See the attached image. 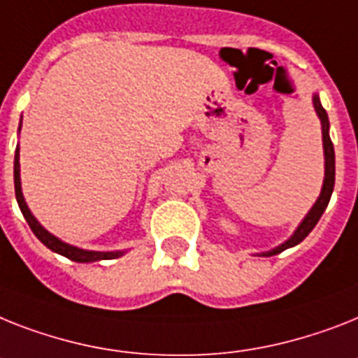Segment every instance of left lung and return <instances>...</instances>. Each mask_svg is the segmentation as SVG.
Masks as SVG:
<instances>
[{"label": "left lung", "instance_id": "1", "mask_svg": "<svg viewBox=\"0 0 358 358\" xmlns=\"http://www.w3.org/2000/svg\"><path fill=\"white\" fill-rule=\"evenodd\" d=\"M313 106H315V111H317L318 119L322 124V146H324V182H322V190L318 199L315 201V205L311 206V210L307 212L306 217L300 221V225L296 227V230L292 232L291 238H287L283 243H280L278 247H274L271 250H265V252H259L256 256H274V254H280L283 250L291 249L294 245H298L300 241L307 238V234L315 229V225L318 223V220L322 217L324 210L329 205V199H331L333 188H335V150H333L331 137H329V119H327L326 109L322 108L320 96L317 93L313 94Z\"/></svg>", "mask_w": 358, "mask_h": 358}]
</instances>
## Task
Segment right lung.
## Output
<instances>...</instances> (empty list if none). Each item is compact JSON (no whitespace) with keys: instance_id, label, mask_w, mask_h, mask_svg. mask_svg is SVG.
Masks as SVG:
<instances>
[{"instance_id":"obj_1","label":"right lung","mask_w":358,"mask_h":358,"mask_svg":"<svg viewBox=\"0 0 358 358\" xmlns=\"http://www.w3.org/2000/svg\"><path fill=\"white\" fill-rule=\"evenodd\" d=\"M20 129H22V122H20L17 131ZM14 190H16V199L17 205H20V210H22L23 217L27 220L31 230L40 239L41 243L45 245L47 249H51L52 252L62 254V256H66V258L73 259V262H78V264H91V262H100V259H115L126 254V250H108V252H104V250L80 249V247H75V245L62 241L60 238H56L55 234H51L45 227H41V223L32 215L31 208L27 206L25 197H23L22 177H20V144L16 146V153H14Z\"/></svg>"}]
</instances>
